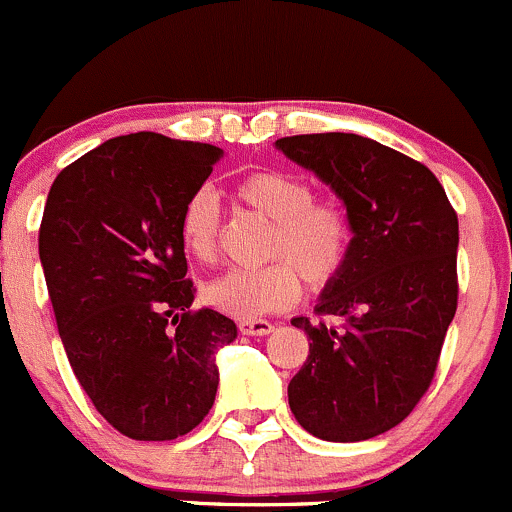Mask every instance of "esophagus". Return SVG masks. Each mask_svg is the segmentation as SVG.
<instances>
[{
    "label": "esophagus",
    "instance_id": "1",
    "mask_svg": "<svg viewBox=\"0 0 512 512\" xmlns=\"http://www.w3.org/2000/svg\"><path fill=\"white\" fill-rule=\"evenodd\" d=\"M239 330H241V335L261 337V335L271 333L273 325L268 323V320H239Z\"/></svg>",
    "mask_w": 512,
    "mask_h": 512
}]
</instances>
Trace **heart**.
<instances>
[{
  "mask_svg": "<svg viewBox=\"0 0 512 512\" xmlns=\"http://www.w3.org/2000/svg\"><path fill=\"white\" fill-rule=\"evenodd\" d=\"M236 202L271 221L266 256L258 268H229L204 288L209 305L241 320L288 308L308 286L330 283L345 266L352 246V221L333 199H315L303 177L281 170L249 172L234 184ZM221 212L209 187L194 189L179 214V239L189 256L212 261L219 246Z\"/></svg>",
  "mask_w": 512,
  "mask_h": 512,
  "instance_id": "heart-1",
  "label": "heart"
}]
</instances>
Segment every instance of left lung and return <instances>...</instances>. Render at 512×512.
I'll list each match as a JSON object with an SVG mask.
<instances>
[{
	"label": "left lung",
	"mask_w": 512,
	"mask_h": 512,
	"mask_svg": "<svg viewBox=\"0 0 512 512\" xmlns=\"http://www.w3.org/2000/svg\"><path fill=\"white\" fill-rule=\"evenodd\" d=\"M276 147L323 179L352 221L350 256L315 305L342 328L293 318L310 355L288 404L318 439H372L407 419L434 379L456 315L458 217L429 167L377 140L318 133Z\"/></svg>",
	"instance_id": "1"
}]
</instances>
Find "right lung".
I'll return each instance as SVG.
<instances>
[{
    "instance_id": "1",
    "label": "right lung",
    "mask_w": 512,
    "mask_h": 512,
    "mask_svg": "<svg viewBox=\"0 0 512 512\" xmlns=\"http://www.w3.org/2000/svg\"><path fill=\"white\" fill-rule=\"evenodd\" d=\"M224 157L207 142L120 135L51 184L39 258L56 325L83 392L135 441L189 434L212 409L217 352L236 323L189 310L194 283L179 214Z\"/></svg>"
}]
</instances>
